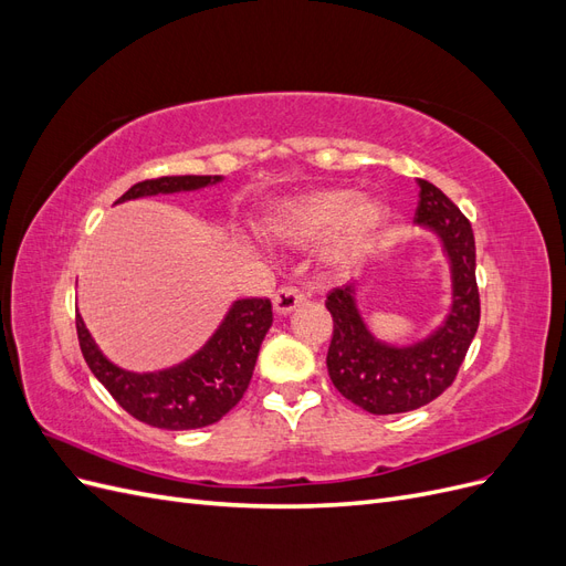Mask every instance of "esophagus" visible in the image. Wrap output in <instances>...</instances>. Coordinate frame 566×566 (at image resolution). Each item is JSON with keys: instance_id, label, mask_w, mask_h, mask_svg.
<instances>
[{"instance_id": "obj_1", "label": "esophagus", "mask_w": 566, "mask_h": 566, "mask_svg": "<svg viewBox=\"0 0 566 566\" xmlns=\"http://www.w3.org/2000/svg\"><path fill=\"white\" fill-rule=\"evenodd\" d=\"M304 302V293L293 285H285L279 287L276 295H273V312L279 316H287L290 312H295L297 306Z\"/></svg>"}]
</instances>
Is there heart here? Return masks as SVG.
<instances>
[{"instance_id": "obj_1", "label": "heart", "mask_w": 566, "mask_h": 566, "mask_svg": "<svg viewBox=\"0 0 566 566\" xmlns=\"http://www.w3.org/2000/svg\"><path fill=\"white\" fill-rule=\"evenodd\" d=\"M387 221L382 200L349 188H314L271 205L262 231L276 241L304 245L321 238V260L333 269L356 264L378 241Z\"/></svg>"}]
</instances>
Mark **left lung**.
<instances>
[{
	"instance_id": "left-lung-1",
	"label": "left lung",
	"mask_w": 566,
	"mask_h": 566,
	"mask_svg": "<svg viewBox=\"0 0 566 566\" xmlns=\"http://www.w3.org/2000/svg\"><path fill=\"white\" fill-rule=\"evenodd\" d=\"M416 227L430 231L451 273V302L432 333L394 345L370 331L356 300V283L335 287L325 300L333 316L328 375L342 397L373 416L416 410L451 387L479 328V293L474 279V233L470 221L430 181L418 179Z\"/></svg>"
}]
</instances>
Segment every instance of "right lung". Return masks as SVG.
Returning <instances> with one entry per match:
<instances>
[{"instance_id": "right-lung-1", "label": "right lung", "mask_w": 566, "mask_h": 566, "mask_svg": "<svg viewBox=\"0 0 566 566\" xmlns=\"http://www.w3.org/2000/svg\"><path fill=\"white\" fill-rule=\"evenodd\" d=\"M221 179L224 177L219 175L148 179L134 184L123 198H117V202L160 193L169 196L200 191V188L214 186ZM271 321L273 314L269 300H235L217 325V331L198 352L175 366L146 373L127 370L113 364L98 349L96 339L80 314L75 325L84 361H87L94 378L111 391V397L136 420L160 427V430L179 432L198 430V427H208L221 420L243 399Z\"/></svg>"}]
</instances>
